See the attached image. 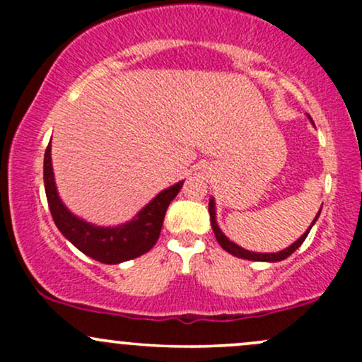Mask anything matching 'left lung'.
<instances>
[{
	"label": "left lung",
	"instance_id": "obj_1",
	"mask_svg": "<svg viewBox=\"0 0 362 362\" xmlns=\"http://www.w3.org/2000/svg\"><path fill=\"white\" fill-rule=\"evenodd\" d=\"M318 214H320V213H318ZM209 216H211V226H213V231H214V235H216V240H218V243L221 245L224 250L230 252L231 255L240 257V259L255 260V262H279V260L288 259L291 253H293L294 250H298V248L301 247V243L305 242L306 236H308V233H310L311 226H313V223L317 221V218H318V216H317V218H315V221L311 223V226L308 228V231H306V233L303 235L301 238L298 240V242H294L293 245H291V247L286 248V250L277 252V253H255V252H248V250H245V248L238 247V245H235L233 242H230V240H228L226 236L223 235V231L219 230L218 223H216V213H214V201H213V199H211V201H209Z\"/></svg>",
	"mask_w": 362,
	"mask_h": 362
}]
</instances>
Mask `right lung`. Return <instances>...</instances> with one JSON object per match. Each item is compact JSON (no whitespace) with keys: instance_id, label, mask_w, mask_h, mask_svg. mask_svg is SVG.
<instances>
[{"instance_id":"obj_1","label":"right lung","mask_w":362,"mask_h":362,"mask_svg":"<svg viewBox=\"0 0 362 362\" xmlns=\"http://www.w3.org/2000/svg\"><path fill=\"white\" fill-rule=\"evenodd\" d=\"M184 182L158 194L131 223L117 228H100L83 221L66 209L57 195L51 163V144L44 156V185L49 209L56 226L78 250L102 264H120L143 255L155 247L160 238L165 214Z\"/></svg>"}]
</instances>
